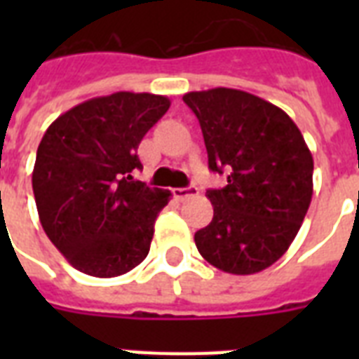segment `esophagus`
<instances>
[{"label": "esophagus", "instance_id": "1", "mask_svg": "<svg viewBox=\"0 0 359 359\" xmlns=\"http://www.w3.org/2000/svg\"><path fill=\"white\" fill-rule=\"evenodd\" d=\"M196 194H197L196 186H186V188H175L173 190V196L177 197L179 201H184V199L196 196Z\"/></svg>", "mask_w": 359, "mask_h": 359}]
</instances>
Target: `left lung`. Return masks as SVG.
Instances as JSON below:
<instances>
[{"label":"left lung","mask_w":359,"mask_h":359,"mask_svg":"<svg viewBox=\"0 0 359 359\" xmlns=\"http://www.w3.org/2000/svg\"><path fill=\"white\" fill-rule=\"evenodd\" d=\"M201 124L208 168L227 186L208 190L212 222L196 233L205 261L235 276L272 266L289 250L313 196V156L283 109L216 87L182 97Z\"/></svg>","instance_id":"8db88e82"}]
</instances>
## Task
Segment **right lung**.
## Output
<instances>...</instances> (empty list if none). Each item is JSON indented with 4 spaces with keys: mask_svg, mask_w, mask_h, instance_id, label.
<instances>
[{
    "mask_svg": "<svg viewBox=\"0 0 359 359\" xmlns=\"http://www.w3.org/2000/svg\"><path fill=\"white\" fill-rule=\"evenodd\" d=\"M168 97L119 91L78 104L48 126L36 149L33 194L42 229L67 261L95 278L130 272L151 250L171 191L134 180L143 135Z\"/></svg>",
    "mask_w": 359,
    "mask_h": 359,
    "instance_id": "right-lung-1",
    "label": "right lung"
}]
</instances>
